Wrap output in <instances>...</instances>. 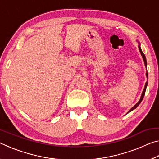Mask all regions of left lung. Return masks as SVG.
I'll return each mask as SVG.
<instances>
[{"mask_svg":"<svg viewBox=\"0 0 159 159\" xmlns=\"http://www.w3.org/2000/svg\"><path fill=\"white\" fill-rule=\"evenodd\" d=\"M138 47H139V52H140L141 55H142V58H143V60H144V65H145V66L147 67V60H146V57H145L144 54L143 52H142V50H141V48H140V45H139V43ZM146 76H147V77L148 78V73H147H147H146ZM147 86V81L146 82V83H145V85H144V90H143V91H142V93L141 98H140V99H139V102H138V103H137V104H135V105H134V106L133 107V108H131V109H130V111H129L128 113H130V111H133V110H134V109H136L137 107H138L139 106V104L141 103V102L142 101V99H143V98H144V94H145V91H146Z\"/></svg>","mask_w":159,"mask_h":159,"instance_id":"8db88e82","label":"left lung"}]
</instances>
